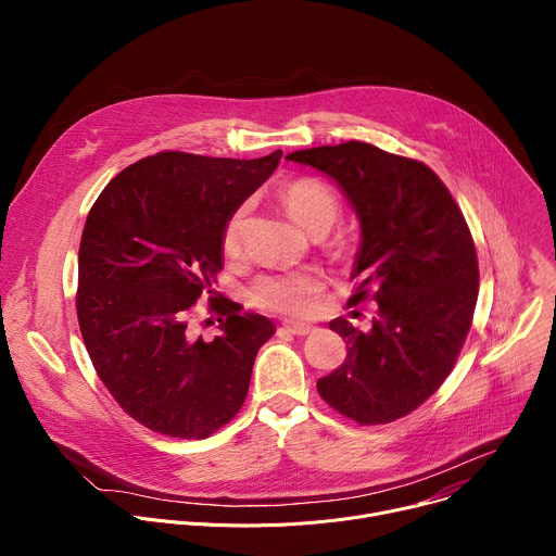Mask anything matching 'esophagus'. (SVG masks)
I'll list each match as a JSON object with an SVG mask.
<instances>
[{"label": "esophagus", "mask_w": 556, "mask_h": 556, "mask_svg": "<svg viewBox=\"0 0 556 556\" xmlns=\"http://www.w3.org/2000/svg\"><path fill=\"white\" fill-rule=\"evenodd\" d=\"M283 330H288V332H292V334H296V337H305V334L314 332V326H309V324H299V321H286V324H283Z\"/></svg>", "instance_id": "34e87169"}]
</instances>
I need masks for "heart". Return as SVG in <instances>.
Returning <instances> with one entry per match:
<instances>
[{
    "instance_id": "obj_1",
    "label": "heart",
    "mask_w": 556,
    "mask_h": 556,
    "mask_svg": "<svg viewBox=\"0 0 556 556\" xmlns=\"http://www.w3.org/2000/svg\"><path fill=\"white\" fill-rule=\"evenodd\" d=\"M281 202L292 222L305 232L330 230L341 213L337 193L314 178H299L281 189ZM249 213V204L237 206L224 224L222 249L226 255H235L242 244V228ZM321 290V279L309 270L266 275L251 288V301L268 312L279 314H305L312 309L316 294Z\"/></svg>"
}]
</instances>
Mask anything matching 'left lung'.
Here are the masks:
<instances>
[{
	"instance_id": "1",
	"label": "left lung",
	"mask_w": 556,
	"mask_h": 556,
	"mask_svg": "<svg viewBox=\"0 0 556 556\" xmlns=\"http://www.w3.org/2000/svg\"><path fill=\"white\" fill-rule=\"evenodd\" d=\"M339 185L361 222L350 303L371 296L367 332L330 321L345 363L316 380L324 401L358 425H384L420 407L451 374L478 303V253L442 180L412 157L350 140L286 155Z\"/></svg>"
}]
</instances>
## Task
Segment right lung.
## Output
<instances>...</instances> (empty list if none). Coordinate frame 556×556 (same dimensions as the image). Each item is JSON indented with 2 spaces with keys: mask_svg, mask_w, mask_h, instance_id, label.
Wrapping results in <instances>:
<instances>
[{
  "mask_svg": "<svg viewBox=\"0 0 556 556\" xmlns=\"http://www.w3.org/2000/svg\"><path fill=\"white\" fill-rule=\"evenodd\" d=\"M281 155L155 153L123 169L86 219L76 292L84 343L114 401L155 433L208 438L247 401L273 321L235 301L213 305V341L195 337L189 321L224 266L226 219Z\"/></svg>",
  "mask_w": 556,
  "mask_h": 556,
  "instance_id": "obj_1",
  "label": "right lung"
}]
</instances>
